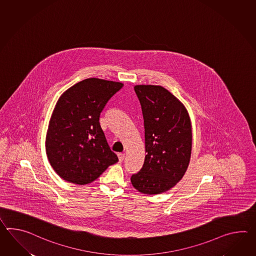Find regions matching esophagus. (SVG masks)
I'll list each match as a JSON object with an SVG mask.
<instances>
[{
    "instance_id": "esophagus-1",
    "label": "esophagus",
    "mask_w": 256,
    "mask_h": 256,
    "mask_svg": "<svg viewBox=\"0 0 256 256\" xmlns=\"http://www.w3.org/2000/svg\"><path fill=\"white\" fill-rule=\"evenodd\" d=\"M118 160H120V162H123L124 159H125V154H118Z\"/></svg>"
}]
</instances>
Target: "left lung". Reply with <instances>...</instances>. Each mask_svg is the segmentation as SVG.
<instances>
[{
	"instance_id": "obj_1",
	"label": "left lung",
	"mask_w": 256,
	"mask_h": 256,
	"mask_svg": "<svg viewBox=\"0 0 256 256\" xmlns=\"http://www.w3.org/2000/svg\"><path fill=\"white\" fill-rule=\"evenodd\" d=\"M142 104L146 156L142 170L131 176L138 192L159 194L174 188L188 170L192 126L186 106L162 86H134Z\"/></svg>"
}]
</instances>
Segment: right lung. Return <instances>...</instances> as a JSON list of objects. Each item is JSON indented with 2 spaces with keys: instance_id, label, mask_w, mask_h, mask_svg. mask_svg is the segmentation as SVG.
Returning a JSON list of instances; mask_svg holds the SVG:
<instances>
[{
  "instance_id": "right-lung-1",
  "label": "right lung",
  "mask_w": 256,
  "mask_h": 256,
  "mask_svg": "<svg viewBox=\"0 0 256 256\" xmlns=\"http://www.w3.org/2000/svg\"><path fill=\"white\" fill-rule=\"evenodd\" d=\"M122 82L89 78L58 98L46 136V152L58 176L75 184H87L118 162L99 123L109 99Z\"/></svg>"
}]
</instances>
